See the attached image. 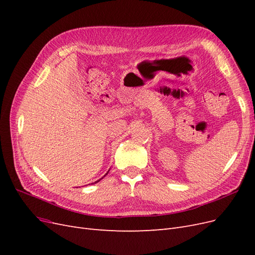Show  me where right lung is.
I'll return each mask as SVG.
<instances>
[{"mask_svg": "<svg viewBox=\"0 0 255 255\" xmlns=\"http://www.w3.org/2000/svg\"><path fill=\"white\" fill-rule=\"evenodd\" d=\"M109 171H110V170H109ZM106 174H107V173H106ZM106 174H105V175H106ZM100 180H101V179H100ZM100 180H99V181H100ZM99 181H97V182H99ZM97 182H96V183H97Z\"/></svg>", "mask_w": 255, "mask_h": 255, "instance_id": "obj_1", "label": "right lung"}]
</instances>
